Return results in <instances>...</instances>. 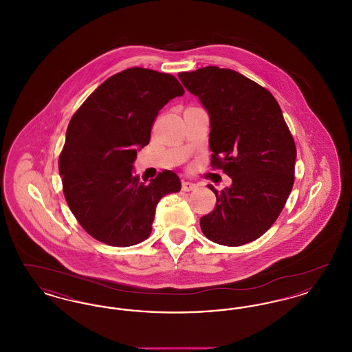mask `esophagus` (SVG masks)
I'll return each mask as SVG.
<instances>
[{
    "label": "esophagus",
    "instance_id": "1",
    "mask_svg": "<svg viewBox=\"0 0 352 352\" xmlns=\"http://www.w3.org/2000/svg\"><path fill=\"white\" fill-rule=\"evenodd\" d=\"M198 188V184H192V182H184L182 184V190L184 191H192V190H197Z\"/></svg>",
    "mask_w": 352,
    "mask_h": 352
}]
</instances>
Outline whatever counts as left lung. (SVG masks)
Segmentation results:
<instances>
[{
  "label": "left lung",
  "mask_w": 352,
  "mask_h": 352,
  "mask_svg": "<svg viewBox=\"0 0 352 352\" xmlns=\"http://www.w3.org/2000/svg\"><path fill=\"white\" fill-rule=\"evenodd\" d=\"M184 88L210 116L211 165L232 184L218 191L212 212L201 218L211 241L237 247L265 234L294 184L297 151L278 102L244 75L217 66L179 72Z\"/></svg>",
  "instance_id": "obj_1"
}]
</instances>
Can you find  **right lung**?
I'll return each mask as SVG.
<instances>
[{
    "instance_id": "1",
    "label": "right lung",
    "mask_w": 352,
    "mask_h": 352,
    "mask_svg": "<svg viewBox=\"0 0 352 352\" xmlns=\"http://www.w3.org/2000/svg\"><path fill=\"white\" fill-rule=\"evenodd\" d=\"M184 94L170 74L128 68L100 84L71 118L59 175L69 210L96 240L112 247L144 241L158 201L181 190L174 171L146 182L133 164L160 109Z\"/></svg>"
}]
</instances>
